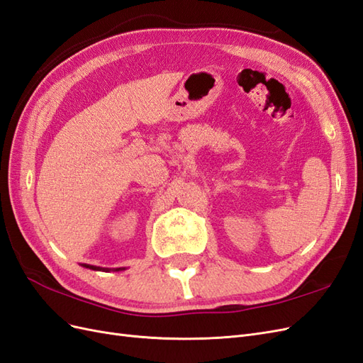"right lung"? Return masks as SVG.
Instances as JSON below:
<instances>
[{
  "instance_id": "1",
  "label": "right lung",
  "mask_w": 363,
  "mask_h": 363,
  "mask_svg": "<svg viewBox=\"0 0 363 363\" xmlns=\"http://www.w3.org/2000/svg\"><path fill=\"white\" fill-rule=\"evenodd\" d=\"M82 267L84 268H89V269H94V271H124L125 268H103V267H95V265H87V263H82Z\"/></svg>"
}]
</instances>
